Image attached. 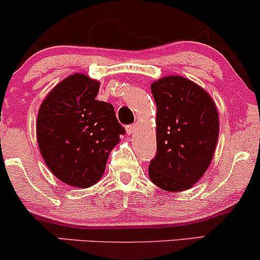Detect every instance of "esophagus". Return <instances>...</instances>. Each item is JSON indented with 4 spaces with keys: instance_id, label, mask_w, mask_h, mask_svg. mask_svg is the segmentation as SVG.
Here are the masks:
<instances>
[{
    "instance_id": "esophagus-1",
    "label": "esophagus",
    "mask_w": 260,
    "mask_h": 260,
    "mask_svg": "<svg viewBox=\"0 0 260 260\" xmlns=\"http://www.w3.org/2000/svg\"><path fill=\"white\" fill-rule=\"evenodd\" d=\"M136 129H137L136 124H129V126L126 127V131L128 134H133L134 132H136Z\"/></svg>"
}]
</instances>
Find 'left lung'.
<instances>
[{
    "instance_id": "obj_1",
    "label": "left lung",
    "mask_w": 260,
    "mask_h": 260,
    "mask_svg": "<svg viewBox=\"0 0 260 260\" xmlns=\"http://www.w3.org/2000/svg\"><path fill=\"white\" fill-rule=\"evenodd\" d=\"M156 103L157 154L149 165L150 180L166 191L190 189L211 165L219 115L202 87L179 75L151 83Z\"/></svg>"
}]
</instances>
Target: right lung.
<instances>
[{
    "mask_svg": "<svg viewBox=\"0 0 260 260\" xmlns=\"http://www.w3.org/2000/svg\"><path fill=\"white\" fill-rule=\"evenodd\" d=\"M99 87L87 75H70L47 94L37 115V144L49 171L81 189L100 180L124 134L114 106L95 99Z\"/></svg>",
    "mask_w": 260,
    "mask_h": 260,
    "instance_id": "right-lung-1",
    "label": "right lung"
}]
</instances>
